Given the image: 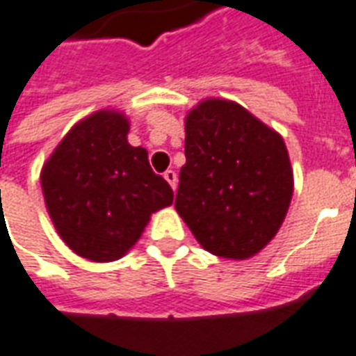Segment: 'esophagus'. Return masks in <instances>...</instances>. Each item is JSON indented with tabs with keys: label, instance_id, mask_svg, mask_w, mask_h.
I'll return each instance as SVG.
<instances>
[{
	"label": "esophagus",
	"instance_id": "1",
	"mask_svg": "<svg viewBox=\"0 0 356 356\" xmlns=\"http://www.w3.org/2000/svg\"><path fill=\"white\" fill-rule=\"evenodd\" d=\"M163 178L170 184V188L176 189V184H178V178H176V172L175 170H167L165 175H163Z\"/></svg>",
	"mask_w": 356,
	"mask_h": 356
}]
</instances>
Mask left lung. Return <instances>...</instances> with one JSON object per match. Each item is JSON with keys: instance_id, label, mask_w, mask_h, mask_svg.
Returning <instances> with one entry per match:
<instances>
[{"instance_id": "obj_1", "label": "left lung", "mask_w": 356, "mask_h": 356, "mask_svg": "<svg viewBox=\"0 0 356 356\" xmlns=\"http://www.w3.org/2000/svg\"><path fill=\"white\" fill-rule=\"evenodd\" d=\"M292 188L277 132L227 100L191 110L175 207L204 250L232 260L260 252L286 216Z\"/></svg>"}]
</instances>
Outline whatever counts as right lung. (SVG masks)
Segmentation results:
<instances>
[{
	"instance_id": "right-lung-1",
	"label": "right lung",
	"mask_w": 356,
	"mask_h": 356,
	"mask_svg": "<svg viewBox=\"0 0 356 356\" xmlns=\"http://www.w3.org/2000/svg\"><path fill=\"white\" fill-rule=\"evenodd\" d=\"M121 113L98 111L66 134L41 172L47 210L64 243L92 261L121 258L152 212L175 193L155 175L144 147L127 142Z\"/></svg>"
}]
</instances>
